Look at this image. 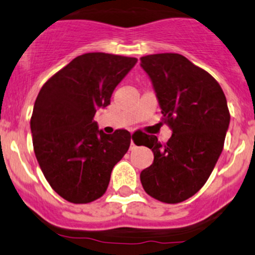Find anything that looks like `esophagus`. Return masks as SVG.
<instances>
[{
	"instance_id": "obj_1",
	"label": "esophagus",
	"mask_w": 255,
	"mask_h": 255,
	"mask_svg": "<svg viewBox=\"0 0 255 255\" xmlns=\"http://www.w3.org/2000/svg\"><path fill=\"white\" fill-rule=\"evenodd\" d=\"M132 132H133V131H132ZM133 147H135V143H133L132 141H131V147H130V149H132Z\"/></svg>"
}]
</instances>
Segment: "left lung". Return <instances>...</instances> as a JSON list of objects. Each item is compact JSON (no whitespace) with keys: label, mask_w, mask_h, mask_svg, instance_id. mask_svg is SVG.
<instances>
[{"label":"left lung","mask_w":255,"mask_h":255,"mask_svg":"<svg viewBox=\"0 0 255 255\" xmlns=\"http://www.w3.org/2000/svg\"><path fill=\"white\" fill-rule=\"evenodd\" d=\"M161 113L172 128L166 144L145 135L154 161L139 174L148 195L166 204L189 199L204 187L218 161L230 124L218 82L181 54L141 58Z\"/></svg>","instance_id":"1"}]
</instances>
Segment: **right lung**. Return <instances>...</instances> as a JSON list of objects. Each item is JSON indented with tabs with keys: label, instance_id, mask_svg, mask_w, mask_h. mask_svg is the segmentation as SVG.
<instances>
[{
	"label": "right lung",
	"instance_id": "right-lung-1",
	"mask_svg": "<svg viewBox=\"0 0 255 255\" xmlns=\"http://www.w3.org/2000/svg\"><path fill=\"white\" fill-rule=\"evenodd\" d=\"M136 62L113 54H83L37 96L30 124L33 150L45 179L67 201L88 204L104 195L114 165L130 147L128 131L107 135L94 116L111 104L116 87Z\"/></svg>",
	"mask_w": 255,
	"mask_h": 255
}]
</instances>
